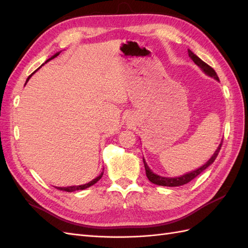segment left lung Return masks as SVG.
<instances>
[{
	"label": "left lung",
	"instance_id": "8db88e82",
	"mask_svg": "<svg viewBox=\"0 0 248 248\" xmlns=\"http://www.w3.org/2000/svg\"><path fill=\"white\" fill-rule=\"evenodd\" d=\"M188 56L191 57L192 61L200 68V69H202L205 73V75L215 78V80H217V81H219V78H218V77L217 75V72H215V70L213 69V68L210 67L208 64H205V62L203 61L200 60L196 54H194L191 50H188ZM222 143H223V141H222ZM222 143L219 144L217 151H215L214 155L211 156V159H210L207 163H205V164H203L202 167L197 168V170H193L191 172L186 173V175H183L181 177L168 178V177H161L159 175H155V172L151 171V170L148 167V165H147V163H146L145 159L143 157L144 165H145V170H146V176H147V178L149 179L150 182L156 184V186H184V184H186L189 181H192L193 179H195L198 175H200V173H202L205 170V168H208L210 165L212 164V163L215 161V159H217V156L218 155V152L220 150V147H222Z\"/></svg>",
	"mask_w": 248,
	"mask_h": 248
}]
</instances>
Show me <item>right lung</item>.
<instances>
[{"mask_svg":"<svg viewBox=\"0 0 248 248\" xmlns=\"http://www.w3.org/2000/svg\"><path fill=\"white\" fill-rule=\"evenodd\" d=\"M60 54V52H57V53H55L53 56L51 57V59H49V60H46V62H49V61H51L52 59H54V57H56L57 55ZM30 78H31V76L28 78V80H26V82H28L29 80H30ZM26 84V83H25ZM102 175H103V171L100 173V176H98L97 178H94L93 180H92L91 182H88V183H86V184H83V186H67V187H57L56 186V188L57 189H61V191H65V192H75V191H78V189H85V188H87V187H89V186H93L94 183H97L100 179H101V177H102Z\"/></svg>","mask_w":248,"mask_h":248,"instance_id":"1","label":"right lung"}]
</instances>
